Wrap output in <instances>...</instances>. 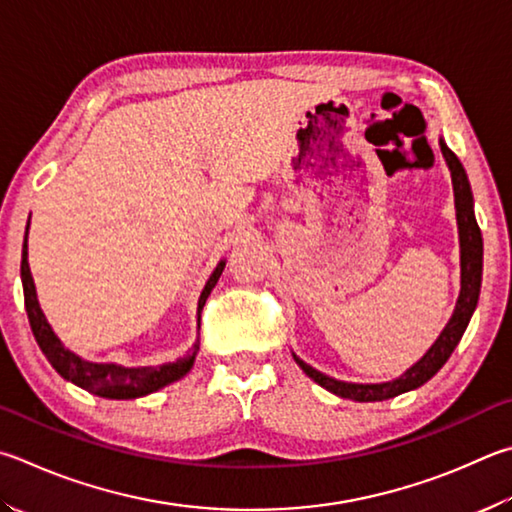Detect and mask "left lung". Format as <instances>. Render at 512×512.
Instances as JSON below:
<instances>
[{
	"label": "left lung",
	"mask_w": 512,
	"mask_h": 512,
	"mask_svg": "<svg viewBox=\"0 0 512 512\" xmlns=\"http://www.w3.org/2000/svg\"><path fill=\"white\" fill-rule=\"evenodd\" d=\"M441 152L452 174L454 208H457V226H459L461 293H459L457 306H454L450 322L445 324V329L441 331V336L434 340V345L425 351V356L418 362H414L403 376L389 380V383H367V385L345 383V380L324 376L322 371L306 365L304 360H300L293 353L295 362L302 367L306 376L313 378L320 387H324L327 392L336 394L340 398H349V401H358V403H374V401H387V398H394L398 394L412 392V389L421 387L445 365V362H448L454 347L459 345L463 331L468 327L472 313L477 309L479 288H481V268H483V239L475 219V201H472L468 174L463 170L457 154H454L443 141H441Z\"/></svg>",
	"instance_id": "obj_1"
}]
</instances>
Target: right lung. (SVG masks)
Returning a JSON list of instances; mask_svg holds the SVG:
<instances>
[{
  "instance_id": "add662e5",
  "label": "right lung",
  "mask_w": 512,
  "mask_h": 512,
  "mask_svg": "<svg viewBox=\"0 0 512 512\" xmlns=\"http://www.w3.org/2000/svg\"><path fill=\"white\" fill-rule=\"evenodd\" d=\"M29 224H31V217H29ZM26 237H29V226H26L24 246H22V286H24L26 313H29L31 331L37 340V345H40L46 360L51 362L53 369L58 371L64 380H69V383L87 389V392L96 396L127 401V398H138V396L159 392L161 387L170 385L174 380H179L188 374L194 365V358H197L199 353V342H194L192 351L185 353L183 358H176L174 362H165V365H156V367H123V365H116V362H89L85 358L76 356L73 351L64 349L60 338L53 333L51 324L46 322L44 313L40 309V302H37L33 275L29 268V244H26ZM224 268H226V262L221 259L215 271H212L210 280L206 282V286H203L199 306H197L199 324H201L203 304H206L210 291L219 282Z\"/></svg>"
}]
</instances>
